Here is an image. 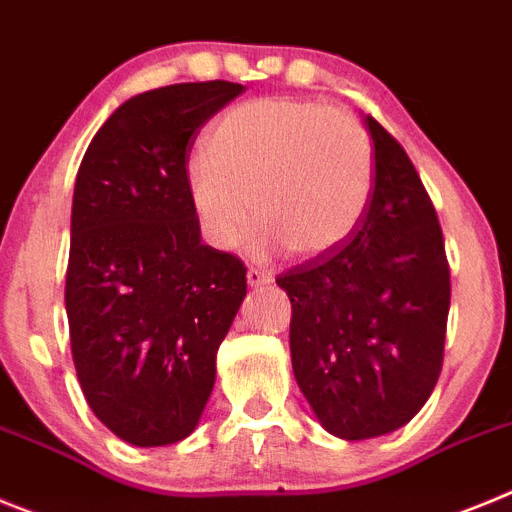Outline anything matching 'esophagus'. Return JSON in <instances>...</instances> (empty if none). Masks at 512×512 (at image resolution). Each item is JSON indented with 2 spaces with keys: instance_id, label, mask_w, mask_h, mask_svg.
I'll use <instances>...</instances> for the list:
<instances>
[{
  "instance_id": "esophagus-1",
  "label": "esophagus",
  "mask_w": 512,
  "mask_h": 512,
  "mask_svg": "<svg viewBox=\"0 0 512 512\" xmlns=\"http://www.w3.org/2000/svg\"><path fill=\"white\" fill-rule=\"evenodd\" d=\"M270 280H273V275L265 273V270H257V267H250V270H247V283H250L252 288H262V285H270Z\"/></svg>"
}]
</instances>
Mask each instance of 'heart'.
<instances>
[{"label": "heart", "mask_w": 512, "mask_h": 512, "mask_svg": "<svg viewBox=\"0 0 512 512\" xmlns=\"http://www.w3.org/2000/svg\"><path fill=\"white\" fill-rule=\"evenodd\" d=\"M375 160L354 114L308 99H255L211 127L186 163L204 237L234 250L257 219V247L298 257L336 250L370 204Z\"/></svg>", "instance_id": "obj_1"}]
</instances>
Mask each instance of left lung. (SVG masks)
Listing matches in <instances>:
<instances>
[{"label":"left lung","mask_w":512,"mask_h":512,"mask_svg":"<svg viewBox=\"0 0 512 512\" xmlns=\"http://www.w3.org/2000/svg\"><path fill=\"white\" fill-rule=\"evenodd\" d=\"M375 183L365 216L336 250L280 275L290 362L329 434L375 439L434 393L444 359L449 265L439 219L411 158L372 117Z\"/></svg>","instance_id":"obj_1"}]
</instances>
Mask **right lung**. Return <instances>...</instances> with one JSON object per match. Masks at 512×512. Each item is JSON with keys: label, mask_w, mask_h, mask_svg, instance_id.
I'll use <instances>...</instances> for the list:
<instances>
[{"label": "right lung", "mask_w": 512, "mask_h": 512, "mask_svg": "<svg viewBox=\"0 0 512 512\" xmlns=\"http://www.w3.org/2000/svg\"><path fill=\"white\" fill-rule=\"evenodd\" d=\"M245 86L176 84L127 99L101 124L73 188L66 313L89 408L135 446L199 426L216 352L247 296V267L201 242L186 153Z\"/></svg>", "instance_id": "add662e5"}]
</instances>
